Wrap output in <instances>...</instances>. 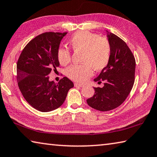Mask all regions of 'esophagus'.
<instances>
[{"mask_svg":"<svg viewBox=\"0 0 157 157\" xmlns=\"http://www.w3.org/2000/svg\"><path fill=\"white\" fill-rule=\"evenodd\" d=\"M75 86H79V87H83L84 85L80 84V83H75Z\"/></svg>","mask_w":157,"mask_h":157,"instance_id":"1","label":"esophagus"}]
</instances>
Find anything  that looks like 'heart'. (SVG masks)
Instances as JSON below:
<instances>
[{"mask_svg": "<svg viewBox=\"0 0 157 157\" xmlns=\"http://www.w3.org/2000/svg\"><path fill=\"white\" fill-rule=\"evenodd\" d=\"M75 51H82L83 64L72 65L66 73L72 80L84 82L93 74V69L101 71L108 64L111 56V46L108 39L89 31H79L73 34L69 41ZM57 59L60 64L70 62L71 54L67 49L60 48L57 50Z\"/></svg>", "mask_w": 157, "mask_h": 157, "instance_id": "b5f03b06", "label": "heart"}]
</instances>
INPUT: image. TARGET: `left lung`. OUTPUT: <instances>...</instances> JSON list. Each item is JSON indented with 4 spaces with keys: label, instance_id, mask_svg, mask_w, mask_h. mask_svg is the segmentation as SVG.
<instances>
[{
    "label": "left lung",
    "instance_id": "1",
    "mask_svg": "<svg viewBox=\"0 0 157 157\" xmlns=\"http://www.w3.org/2000/svg\"><path fill=\"white\" fill-rule=\"evenodd\" d=\"M111 46L108 64L94 79L102 88H95L94 96L86 100L87 104L95 109L107 111L120 106L128 96L134 83L136 61L125 42L120 37L107 31Z\"/></svg>",
    "mask_w": 157,
    "mask_h": 157
}]
</instances>
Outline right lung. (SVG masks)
I'll return each mask as SVG.
<instances>
[{"label": "right lung", "mask_w": 157, "mask_h": 157, "mask_svg": "<svg viewBox=\"0 0 157 157\" xmlns=\"http://www.w3.org/2000/svg\"><path fill=\"white\" fill-rule=\"evenodd\" d=\"M67 33H45L26 45L17 64V82L25 100L33 108L48 112L59 108L66 100L73 82L64 77L58 83L49 80L52 69L59 66L57 50Z\"/></svg>", "instance_id": "right-lung-1"}]
</instances>
